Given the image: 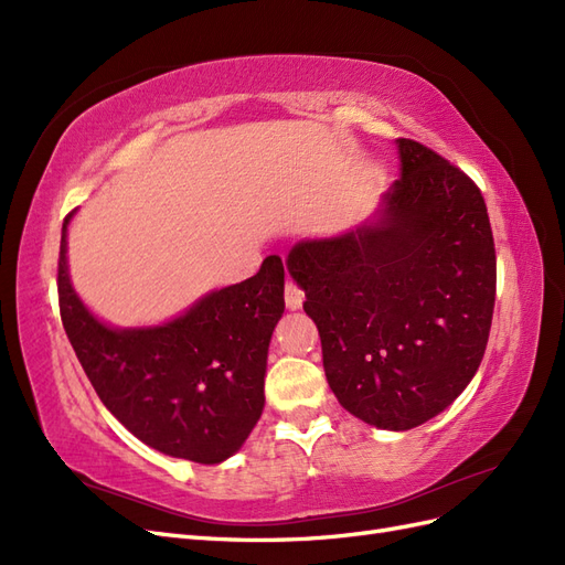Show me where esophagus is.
Returning a JSON list of instances; mask_svg holds the SVG:
<instances>
[{"mask_svg":"<svg viewBox=\"0 0 565 565\" xmlns=\"http://www.w3.org/2000/svg\"><path fill=\"white\" fill-rule=\"evenodd\" d=\"M285 303H287L289 311L301 309L303 292H301V289H299L295 282H287V285H285Z\"/></svg>","mask_w":565,"mask_h":565,"instance_id":"34e87169","label":"esophagus"}]
</instances>
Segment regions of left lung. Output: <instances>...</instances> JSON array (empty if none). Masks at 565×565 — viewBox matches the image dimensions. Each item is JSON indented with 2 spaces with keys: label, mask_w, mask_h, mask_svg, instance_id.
Instances as JSON below:
<instances>
[{
  "label": "left lung",
  "mask_w": 565,
  "mask_h": 565,
  "mask_svg": "<svg viewBox=\"0 0 565 565\" xmlns=\"http://www.w3.org/2000/svg\"><path fill=\"white\" fill-rule=\"evenodd\" d=\"M401 179L361 226L292 245L287 270L320 332L324 377L370 426L407 431L440 415L483 361L494 245L476 183L398 139Z\"/></svg>",
  "instance_id": "1"
}]
</instances>
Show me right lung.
<instances>
[{
    "instance_id": "1",
    "label": "right lung",
    "mask_w": 565,
    "mask_h": 565,
    "mask_svg": "<svg viewBox=\"0 0 565 565\" xmlns=\"http://www.w3.org/2000/svg\"><path fill=\"white\" fill-rule=\"evenodd\" d=\"M75 212L61 231L58 301L98 398L152 450L221 465L245 446L264 413L268 344L285 311L280 256H266L256 276L212 289L160 324L115 328L71 280L67 228Z\"/></svg>"
}]
</instances>
